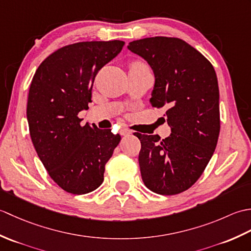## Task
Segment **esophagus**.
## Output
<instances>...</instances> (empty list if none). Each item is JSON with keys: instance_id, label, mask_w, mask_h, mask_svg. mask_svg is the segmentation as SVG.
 I'll return each mask as SVG.
<instances>
[{"instance_id": "esophagus-1", "label": "esophagus", "mask_w": 251, "mask_h": 251, "mask_svg": "<svg viewBox=\"0 0 251 251\" xmlns=\"http://www.w3.org/2000/svg\"><path fill=\"white\" fill-rule=\"evenodd\" d=\"M120 134L122 136H128L131 134V130H129L128 128H125V127H123V128L120 129Z\"/></svg>"}]
</instances>
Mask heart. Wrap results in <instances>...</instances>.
<instances>
[{
    "mask_svg": "<svg viewBox=\"0 0 251 251\" xmlns=\"http://www.w3.org/2000/svg\"><path fill=\"white\" fill-rule=\"evenodd\" d=\"M137 66H143V63H141V62H134L130 67H137Z\"/></svg>",
    "mask_w": 251,
    "mask_h": 251,
    "instance_id": "b5f03b06",
    "label": "heart"
}]
</instances>
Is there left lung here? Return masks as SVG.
I'll use <instances>...</instances> for the list:
<instances>
[{"label": "left lung", "instance_id": "left-lung-1", "mask_svg": "<svg viewBox=\"0 0 251 251\" xmlns=\"http://www.w3.org/2000/svg\"><path fill=\"white\" fill-rule=\"evenodd\" d=\"M153 70L150 103L164 109L169 137L137 134L143 183L154 193L188 190L209 163L220 132L219 86L214 67L199 50L177 37L155 36L127 46Z\"/></svg>", "mask_w": 251, "mask_h": 251}]
</instances>
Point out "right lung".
I'll return each mask as SVG.
<instances>
[{"label":"right lung","mask_w":251,"mask_h":251,"mask_svg":"<svg viewBox=\"0 0 251 251\" xmlns=\"http://www.w3.org/2000/svg\"><path fill=\"white\" fill-rule=\"evenodd\" d=\"M123 41L79 42L50 55L30 85L26 120L32 143L50 178L72 194H86L103 182L104 166L121 141L77 114L92 102L95 76L120 54Z\"/></svg>","instance_id":"obj_1"}]
</instances>
